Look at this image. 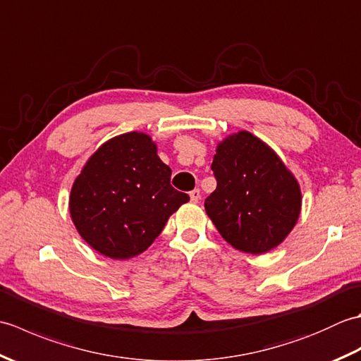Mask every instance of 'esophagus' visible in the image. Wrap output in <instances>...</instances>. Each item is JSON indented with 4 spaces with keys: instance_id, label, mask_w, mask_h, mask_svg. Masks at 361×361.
<instances>
[{
    "instance_id": "34e87169",
    "label": "esophagus",
    "mask_w": 361,
    "mask_h": 361,
    "mask_svg": "<svg viewBox=\"0 0 361 361\" xmlns=\"http://www.w3.org/2000/svg\"><path fill=\"white\" fill-rule=\"evenodd\" d=\"M189 197H190V202H192V203H198V202H200V198H202L200 190L194 189L192 192H189Z\"/></svg>"
}]
</instances>
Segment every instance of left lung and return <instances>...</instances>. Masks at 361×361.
<instances>
[{
  "instance_id": "8db88e82",
  "label": "left lung",
  "mask_w": 361,
  "mask_h": 361,
  "mask_svg": "<svg viewBox=\"0 0 361 361\" xmlns=\"http://www.w3.org/2000/svg\"><path fill=\"white\" fill-rule=\"evenodd\" d=\"M211 169L217 189L204 209L233 248L264 255L286 240L301 214L302 194L270 145L247 130L231 133L217 144Z\"/></svg>"
}]
</instances>
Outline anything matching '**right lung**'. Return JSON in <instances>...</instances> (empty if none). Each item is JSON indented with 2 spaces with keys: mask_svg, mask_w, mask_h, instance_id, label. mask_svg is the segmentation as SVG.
I'll use <instances>...</instances> for the list:
<instances>
[{
  "mask_svg": "<svg viewBox=\"0 0 361 361\" xmlns=\"http://www.w3.org/2000/svg\"><path fill=\"white\" fill-rule=\"evenodd\" d=\"M144 132L105 141L83 164L70 194L71 220L91 248L126 260L147 250L169 217L189 202L171 186V167Z\"/></svg>",
  "mask_w": 361,
  "mask_h": 361,
  "instance_id": "add662e5",
  "label": "right lung"
}]
</instances>
